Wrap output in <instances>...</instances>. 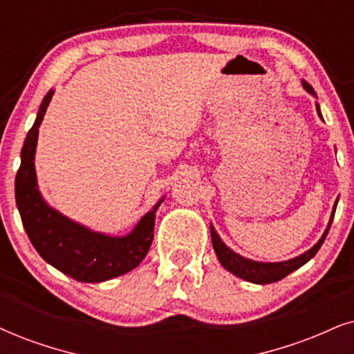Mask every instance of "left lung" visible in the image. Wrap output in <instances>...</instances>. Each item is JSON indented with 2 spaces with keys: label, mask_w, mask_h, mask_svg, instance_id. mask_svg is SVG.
Here are the masks:
<instances>
[{
  "label": "left lung",
  "mask_w": 354,
  "mask_h": 354,
  "mask_svg": "<svg viewBox=\"0 0 354 354\" xmlns=\"http://www.w3.org/2000/svg\"><path fill=\"white\" fill-rule=\"evenodd\" d=\"M302 86L307 93H310L312 96H315L314 88H312L307 82H302ZM317 113H319L320 119H322L319 104H317ZM337 203H338V201H337ZM337 203H335L332 217H330L328 227H326L325 234L322 235V239L317 241L314 247H312L310 250H307L306 253H302L301 257H297V258L288 259V261H281V263H261V261H253V259L243 258L241 254L235 253L234 250H230L229 247H227V245L222 241L221 236H218L216 229L210 225V236H212L214 252H216L218 261L222 263V266L225 268V270H229L232 274L239 276V277H241V279L250 281V283H254V284L276 283V281H281L283 277L290 274L292 271H296L301 266L306 265L308 259L315 257L317 252H319L320 247H322V243L325 241L326 234H328V230H330V225H332V222H333Z\"/></svg>",
  "instance_id": "left-lung-1"
}]
</instances>
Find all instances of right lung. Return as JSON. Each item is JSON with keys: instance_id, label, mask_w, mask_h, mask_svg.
Wrapping results in <instances>:
<instances>
[{"instance_id": "1", "label": "right lung", "mask_w": 354, "mask_h": 354, "mask_svg": "<svg viewBox=\"0 0 354 354\" xmlns=\"http://www.w3.org/2000/svg\"><path fill=\"white\" fill-rule=\"evenodd\" d=\"M52 96L53 89L44 97L21 150L15 181L16 204L30 243L48 265L80 283H102L140 265L153 240L155 212L163 199L125 236L93 232L52 209L40 196L34 167L39 127Z\"/></svg>"}]
</instances>
